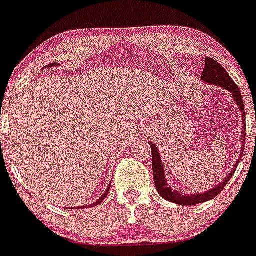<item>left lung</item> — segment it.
<instances>
[{"label": "left lung", "mask_w": 256, "mask_h": 256, "mask_svg": "<svg viewBox=\"0 0 256 256\" xmlns=\"http://www.w3.org/2000/svg\"><path fill=\"white\" fill-rule=\"evenodd\" d=\"M202 80L207 83H211V84L220 86L221 88H225L226 90L232 94L234 100L238 104V108L242 112L244 117V124H242V134H241V138H242V150L241 152H244V142H245V136H246V125H245V107H244V101L242 97H241V92L238 90V87L236 86V83L234 82L232 78L228 74V72L225 70V68L221 66V64L217 63L216 60H214L212 58L207 56L204 59V72H202ZM150 148H152V176H154V182L155 187H156L158 193L164 198V200H169V202H173V204H182V206H193V204H204L207 200H214V197L221 193V190L225 188V186L228 184V180L231 179V176L235 173V169L238 168V163H240V158L236 162L235 166H234L232 172L224 179V182L220 183L218 186L214 188V190H210L204 193H200V194H179L176 190H172V188L169 187L168 183L166 180V174H164V168L163 164H162L160 155H159V152H158L156 146H155L152 142H149Z\"/></svg>", "instance_id": "8db88e82"}]
</instances>
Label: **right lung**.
Masks as SVG:
<instances>
[{
  "label": "right lung",
  "mask_w": 256,
  "mask_h": 256,
  "mask_svg": "<svg viewBox=\"0 0 256 256\" xmlns=\"http://www.w3.org/2000/svg\"><path fill=\"white\" fill-rule=\"evenodd\" d=\"M56 64L52 63V64H50V66H56ZM108 192H110V188H108V190H106V192H104V196H102V197H101V198H100V200H96L94 204H90V206H97V204H101L102 200H104V197H106V196H107V194H108Z\"/></svg>",
  "instance_id": "obj_1"
}]
</instances>
